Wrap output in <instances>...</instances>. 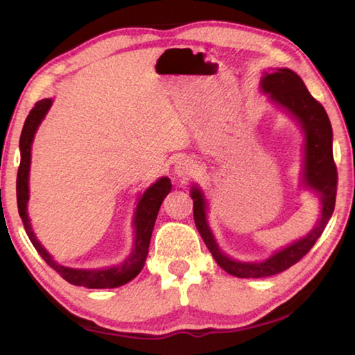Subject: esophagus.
<instances>
[{
  "instance_id": "34e87169",
  "label": "esophagus",
  "mask_w": 355,
  "mask_h": 355,
  "mask_svg": "<svg viewBox=\"0 0 355 355\" xmlns=\"http://www.w3.org/2000/svg\"><path fill=\"white\" fill-rule=\"evenodd\" d=\"M175 173L183 180H188L189 177L194 175L196 172V164L194 161H192L191 158H188V156H183V158H180L177 163H175Z\"/></svg>"
}]
</instances>
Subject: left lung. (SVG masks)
<instances>
[{
  "instance_id": "left-lung-1",
  "label": "left lung",
  "mask_w": 355,
  "mask_h": 355,
  "mask_svg": "<svg viewBox=\"0 0 355 355\" xmlns=\"http://www.w3.org/2000/svg\"><path fill=\"white\" fill-rule=\"evenodd\" d=\"M260 84L263 92L269 94V98L275 105H279L288 114H291L304 131V184L311 191H315L320 197L321 218L307 236L300 238L288 248L275 252L272 257L266 258L264 261H236L220 252L207 222V202L203 199L202 191L194 186L191 191V197L194 200V222L203 243L211 252L216 263L225 272L241 279H258L275 275L282 271H286L304 255H307L309 250L318 241V238L321 236L329 219L332 218L336 197V183H338V173H336L332 152V125H330L326 110H324L320 101L311 97L300 76L290 69L268 70L263 73Z\"/></svg>"
}]
</instances>
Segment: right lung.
<instances>
[{"mask_svg": "<svg viewBox=\"0 0 355 355\" xmlns=\"http://www.w3.org/2000/svg\"><path fill=\"white\" fill-rule=\"evenodd\" d=\"M53 100L44 98L37 101L34 107L29 111L28 117L23 125L21 136H20V167L19 173H17V205H19V213L25 225L26 235L31 239L35 250L39 255L44 258L48 266H51L55 271L61 275L64 280L69 284L76 286H86V288H117L130 280H133L137 274L141 272L146 263V258L148 254L150 238H152L153 225L158 216L159 207L163 203L164 197L169 194L172 189L171 180L167 177L159 178L158 182L153 183L150 188L144 192L137 200L136 213H135V245L131 250L130 257L125 258L117 266L112 268H101V269H75V268H65L62 264H58L53 260L51 255L44 249L37 238H35L31 224H29L28 218V200H29V166H31V144L34 141V135L37 131L39 125L44 120L45 114L51 107Z\"/></svg>", "mask_w": 355, "mask_h": 355, "instance_id": "right-lung-1", "label": "right lung"}]
</instances>
